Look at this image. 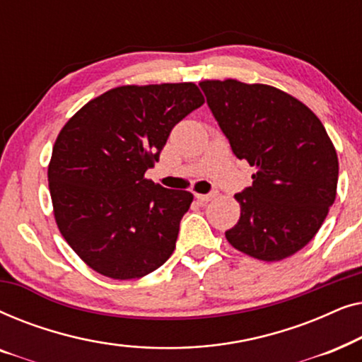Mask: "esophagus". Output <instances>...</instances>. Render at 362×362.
<instances>
[{
    "mask_svg": "<svg viewBox=\"0 0 362 362\" xmlns=\"http://www.w3.org/2000/svg\"><path fill=\"white\" fill-rule=\"evenodd\" d=\"M196 199L199 201V202H202V204H204V202H209L212 197H216V192H211V194H197L196 192Z\"/></svg>",
    "mask_w": 362,
    "mask_h": 362,
    "instance_id": "34e87169",
    "label": "esophagus"
}]
</instances>
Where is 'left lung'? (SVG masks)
<instances>
[{
	"mask_svg": "<svg viewBox=\"0 0 362 362\" xmlns=\"http://www.w3.org/2000/svg\"><path fill=\"white\" fill-rule=\"evenodd\" d=\"M199 86L234 155L257 170L252 186L234 196L240 217L226 239L264 262L296 254L336 199L339 163L323 123L298 98L265 83Z\"/></svg>",
	"mask_w": 362,
	"mask_h": 362,
	"instance_id": "8db88e82",
	"label": "left lung"
}]
</instances>
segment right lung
<instances>
[{"instance_id":"1","label":"right lung","mask_w":362,"mask_h":362,"mask_svg":"<svg viewBox=\"0 0 362 362\" xmlns=\"http://www.w3.org/2000/svg\"><path fill=\"white\" fill-rule=\"evenodd\" d=\"M202 103L192 82L122 86L62 127L47 168L54 219L97 274L141 279L171 257L192 194L155 185L145 173L173 127Z\"/></svg>"}]
</instances>
